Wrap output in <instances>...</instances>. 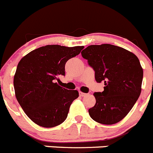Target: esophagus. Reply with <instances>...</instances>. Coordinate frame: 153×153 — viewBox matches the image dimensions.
I'll return each instance as SVG.
<instances>
[{"label":"esophagus","mask_w":153,"mask_h":153,"mask_svg":"<svg viewBox=\"0 0 153 153\" xmlns=\"http://www.w3.org/2000/svg\"><path fill=\"white\" fill-rule=\"evenodd\" d=\"M79 96L80 97H85V95H87V94L83 93V92H82V91L79 92Z\"/></svg>","instance_id":"esophagus-1"}]
</instances>
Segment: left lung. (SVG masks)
<instances>
[{
  "mask_svg": "<svg viewBox=\"0 0 153 153\" xmlns=\"http://www.w3.org/2000/svg\"><path fill=\"white\" fill-rule=\"evenodd\" d=\"M81 53L94 70L96 81L105 85L102 93L94 94L96 103L88 109L91 117L102 124L118 123L127 115L141 92L143 68L138 58L109 44L90 45Z\"/></svg>",
  "mask_w": 153,
  "mask_h": 153,
  "instance_id": "left-lung-1",
  "label": "left lung"
}]
</instances>
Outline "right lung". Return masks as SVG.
Here are the masks:
<instances>
[{"instance_id":"right-lung-1","label":"right lung","mask_w":153,"mask_h":153,"mask_svg":"<svg viewBox=\"0 0 153 153\" xmlns=\"http://www.w3.org/2000/svg\"><path fill=\"white\" fill-rule=\"evenodd\" d=\"M83 48L46 45L30 52L19 62L13 79L15 94L25 114L36 124L52 128L67 118L79 92L61 87L56 81L65 76L68 60Z\"/></svg>"}]
</instances>
